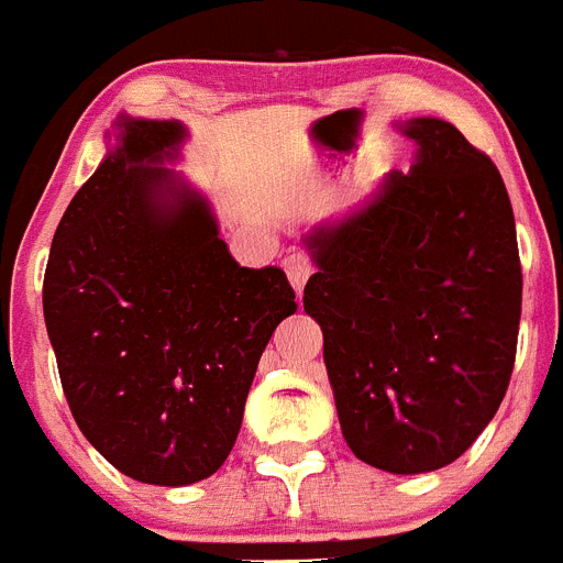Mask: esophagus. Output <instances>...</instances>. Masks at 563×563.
<instances>
[{
    "label": "esophagus",
    "mask_w": 563,
    "mask_h": 563,
    "mask_svg": "<svg viewBox=\"0 0 563 563\" xmlns=\"http://www.w3.org/2000/svg\"><path fill=\"white\" fill-rule=\"evenodd\" d=\"M285 273L287 278H290L292 290L301 296V290H305L307 278H310L312 273V262L307 256H301V253H292V256L285 258Z\"/></svg>",
    "instance_id": "1"
}]
</instances>
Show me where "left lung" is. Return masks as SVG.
<instances>
[{"label": "left lung", "mask_w": 563, "mask_h": 563, "mask_svg": "<svg viewBox=\"0 0 563 563\" xmlns=\"http://www.w3.org/2000/svg\"><path fill=\"white\" fill-rule=\"evenodd\" d=\"M415 143L363 202L301 242L305 312L352 454L389 474H429L474 445L516 361L521 265L501 174L454 123H395Z\"/></svg>", "instance_id": "8db88e82"}]
</instances>
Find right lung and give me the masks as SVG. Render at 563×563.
I'll use <instances>...</instances> for the list:
<instances>
[{
  "label": "right lung",
  "mask_w": 563,
  "mask_h": 563,
  "mask_svg": "<svg viewBox=\"0 0 563 563\" xmlns=\"http://www.w3.org/2000/svg\"><path fill=\"white\" fill-rule=\"evenodd\" d=\"M188 129L121 112L64 211L44 324L69 411L121 474L183 487L220 471L258 357L296 312L282 267H242L211 200L172 163Z\"/></svg>",
  "instance_id": "right-lung-1"
}]
</instances>
